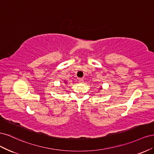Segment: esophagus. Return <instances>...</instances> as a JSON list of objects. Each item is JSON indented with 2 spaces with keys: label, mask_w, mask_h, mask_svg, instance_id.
Here are the masks:
<instances>
[{
  "label": "esophagus",
  "mask_w": 154,
  "mask_h": 154,
  "mask_svg": "<svg viewBox=\"0 0 154 154\" xmlns=\"http://www.w3.org/2000/svg\"><path fill=\"white\" fill-rule=\"evenodd\" d=\"M78 82L80 83H83V78H79L78 79Z\"/></svg>",
  "instance_id": "34e87169"
}]
</instances>
